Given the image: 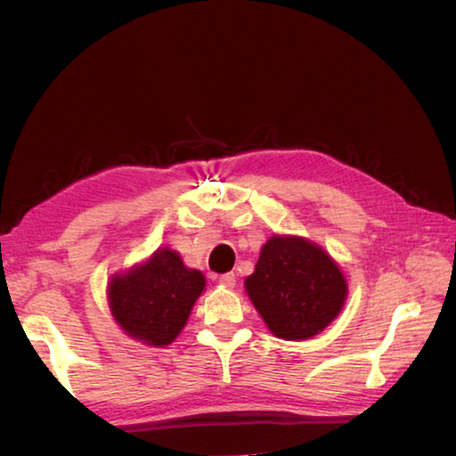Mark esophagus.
<instances>
[{
  "label": "esophagus",
  "instance_id": "esophagus-1",
  "mask_svg": "<svg viewBox=\"0 0 456 456\" xmlns=\"http://www.w3.org/2000/svg\"><path fill=\"white\" fill-rule=\"evenodd\" d=\"M217 281L221 285H225V288H233L235 281H237V277H235V273H223V275L217 277Z\"/></svg>",
  "mask_w": 456,
  "mask_h": 456
}]
</instances>
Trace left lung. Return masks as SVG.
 <instances>
[{
    "instance_id": "1",
    "label": "left lung",
    "mask_w": 456,
    "mask_h": 456,
    "mask_svg": "<svg viewBox=\"0 0 456 456\" xmlns=\"http://www.w3.org/2000/svg\"><path fill=\"white\" fill-rule=\"evenodd\" d=\"M253 305L277 338L307 339L342 310L346 280L326 251L302 237L273 235L245 280Z\"/></svg>"
}]
</instances>
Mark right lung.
I'll list each match as a JSON object with an SVG mask.
<instances>
[{"label": "right lung", "mask_w": 456, "mask_h": 456, "mask_svg": "<svg viewBox=\"0 0 456 456\" xmlns=\"http://www.w3.org/2000/svg\"><path fill=\"white\" fill-rule=\"evenodd\" d=\"M203 288V273L184 267L179 253L159 249L133 272L112 277L108 304L128 336L151 346H167L187 323Z\"/></svg>", "instance_id": "1"}]
</instances>
